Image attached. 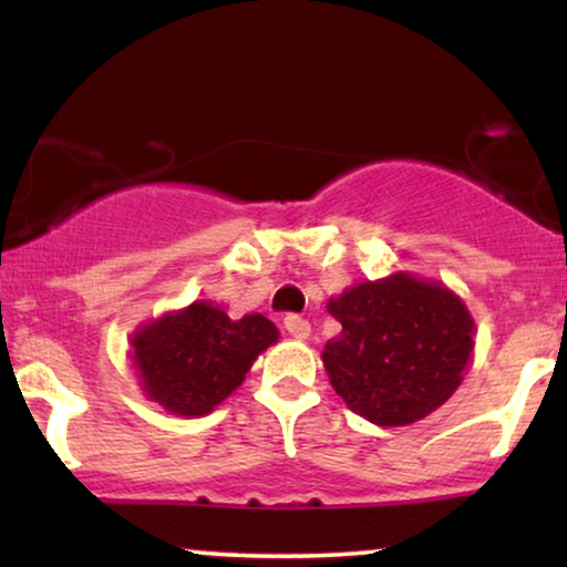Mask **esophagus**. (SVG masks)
I'll list each match as a JSON object with an SVG mask.
<instances>
[{
  "label": "esophagus",
  "mask_w": 567,
  "mask_h": 567,
  "mask_svg": "<svg viewBox=\"0 0 567 567\" xmlns=\"http://www.w3.org/2000/svg\"><path fill=\"white\" fill-rule=\"evenodd\" d=\"M284 328L291 338H297V340H305L309 336V330H312L305 317H299V315H286L284 317Z\"/></svg>",
  "instance_id": "obj_1"
}]
</instances>
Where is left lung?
I'll return each instance as SVG.
<instances>
[{"mask_svg": "<svg viewBox=\"0 0 567 567\" xmlns=\"http://www.w3.org/2000/svg\"><path fill=\"white\" fill-rule=\"evenodd\" d=\"M343 324L324 346L330 384L355 415L408 425L452 398L472 359V317L452 291L413 276L361 284L332 299Z\"/></svg>", "mask_w": 567, "mask_h": 567, "instance_id": "8db88e82", "label": "left lung"}]
</instances>
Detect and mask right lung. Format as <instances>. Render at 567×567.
<instances>
[{
    "mask_svg": "<svg viewBox=\"0 0 567 567\" xmlns=\"http://www.w3.org/2000/svg\"><path fill=\"white\" fill-rule=\"evenodd\" d=\"M276 340V324L262 315L231 322L219 307L196 301L138 330L134 363L154 402L177 415H206L243 384L258 353Z\"/></svg>",
    "mask_w": 567,
    "mask_h": 567,
    "instance_id": "right-lung-1",
    "label": "right lung"
}]
</instances>
